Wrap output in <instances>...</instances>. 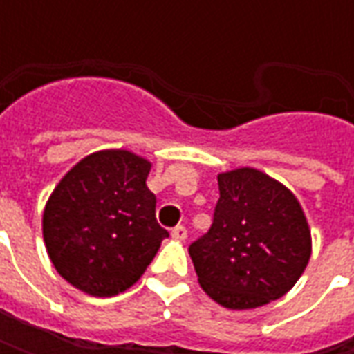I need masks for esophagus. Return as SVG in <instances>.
I'll return each instance as SVG.
<instances>
[{
    "label": "esophagus",
    "instance_id": "esophagus-1",
    "mask_svg": "<svg viewBox=\"0 0 354 354\" xmlns=\"http://www.w3.org/2000/svg\"><path fill=\"white\" fill-rule=\"evenodd\" d=\"M170 235H172V239H176V241H185V237H187V230H185L184 225H176L174 230L170 231Z\"/></svg>",
    "mask_w": 354,
    "mask_h": 354
}]
</instances>
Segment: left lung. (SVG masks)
Returning a JSON list of instances; mask_svg holds the SVG:
<instances>
[{"mask_svg":"<svg viewBox=\"0 0 354 354\" xmlns=\"http://www.w3.org/2000/svg\"><path fill=\"white\" fill-rule=\"evenodd\" d=\"M218 187L214 222L189 246L201 288L227 309L279 299L311 258L304 208L286 185L250 167L218 174Z\"/></svg>","mask_w":354,"mask_h":354,"instance_id":"left-lung-1","label":"left lung"}]
</instances>
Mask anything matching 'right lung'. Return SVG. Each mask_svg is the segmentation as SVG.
<instances>
[{"label": "right lung", "instance_id": "right-lung-1", "mask_svg": "<svg viewBox=\"0 0 354 354\" xmlns=\"http://www.w3.org/2000/svg\"><path fill=\"white\" fill-rule=\"evenodd\" d=\"M151 162L129 149L83 157L50 193L43 241L58 274L88 296L111 297L144 274L169 231L155 220Z\"/></svg>", "mask_w": 354, "mask_h": 354}]
</instances>
